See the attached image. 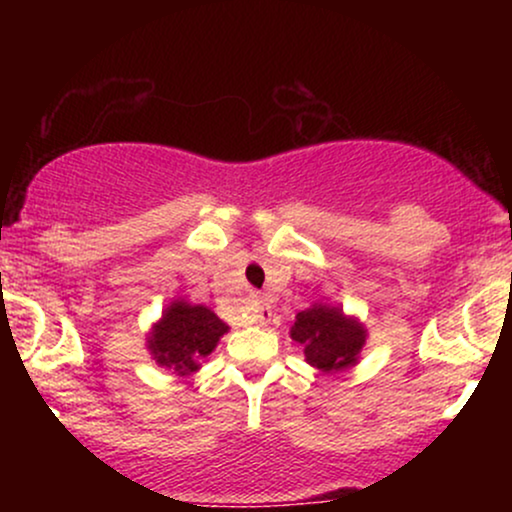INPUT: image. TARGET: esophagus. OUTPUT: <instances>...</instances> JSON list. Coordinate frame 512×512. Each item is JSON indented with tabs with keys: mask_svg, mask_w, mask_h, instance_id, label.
<instances>
[{
	"mask_svg": "<svg viewBox=\"0 0 512 512\" xmlns=\"http://www.w3.org/2000/svg\"><path fill=\"white\" fill-rule=\"evenodd\" d=\"M255 320L260 322V325H267V322L272 320V310H269V305H264V303L255 305Z\"/></svg>",
	"mask_w": 512,
	"mask_h": 512,
	"instance_id": "1",
	"label": "esophagus"
}]
</instances>
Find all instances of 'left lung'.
Listing matches in <instances>:
<instances>
[{
  "label": "left lung",
  "mask_w": 512,
  "mask_h": 512,
  "mask_svg": "<svg viewBox=\"0 0 512 512\" xmlns=\"http://www.w3.org/2000/svg\"><path fill=\"white\" fill-rule=\"evenodd\" d=\"M291 339L303 346L305 361L322 373L354 366L366 344V330L356 317L327 303H315L296 315Z\"/></svg>",
  "instance_id": "1"
}]
</instances>
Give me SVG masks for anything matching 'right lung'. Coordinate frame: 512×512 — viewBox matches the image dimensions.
Segmentation results:
<instances>
[{
  "label": "right lung",
  "instance_id": "1",
  "mask_svg": "<svg viewBox=\"0 0 512 512\" xmlns=\"http://www.w3.org/2000/svg\"><path fill=\"white\" fill-rule=\"evenodd\" d=\"M226 332V322L207 305L173 301L151 327L146 346L158 366L170 368L175 375H190L199 370Z\"/></svg>",
  "mask_w": 512,
  "mask_h": 512
}]
</instances>
